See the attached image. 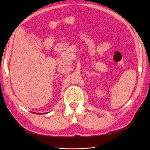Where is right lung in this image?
Wrapping results in <instances>:
<instances>
[{
  "mask_svg": "<svg viewBox=\"0 0 150 150\" xmlns=\"http://www.w3.org/2000/svg\"><path fill=\"white\" fill-rule=\"evenodd\" d=\"M33 113H34V112H33ZM34 114H36V113H34ZM37 114H39V113H37ZM39 114H40V113H39Z\"/></svg>",
  "mask_w": 150,
  "mask_h": 150,
  "instance_id": "obj_1",
  "label": "right lung"
}]
</instances>
